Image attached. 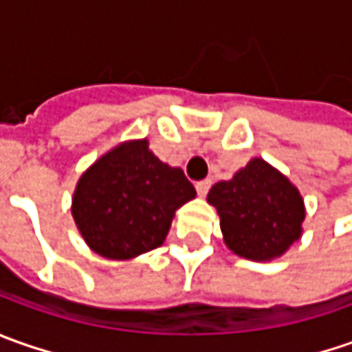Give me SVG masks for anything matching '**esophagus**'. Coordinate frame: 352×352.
Returning a JSON list of instances; mask_svg holds the SVG:
<instances>
[{
	"label": "esophagus",
	"instance_id": "esophagus-1",
	"mask_svg": "<svg viewBox=\"0 0 352 352\" xmlns=\"http://www.w3.org/2000/svg\"><path fill=\"white\" fill-rule=\"evenodd\" d=\"M210 188H211V180H201V182L196 184L197 194H199L201 197H204L206 194H208V192H210Z\"/></svg>",
	"mask_w": 352,
	"mask_h": 352
}]
</instances>
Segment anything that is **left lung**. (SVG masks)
<instances>
[{
  "mask_svg": "<svg viewBox=\"0 0 352 352\" xmlns=\"http://www.w3.org/2000/svg\"><path fill=\"white\" fill-rule=\"evenodd\" d=\"M208 201L219 213L225 245L249 261L282 256L302 236L305 210L298 188L263 158L217 182Z\"/></svg>",
  "mask_w": 352,
  "mask_h": 352,
  "instance_id": "obj_1",
  "label": "left lung"
}]
</instances>
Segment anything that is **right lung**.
I'll return each instance as SVG.
<instances>
[{"instance_id": "obj_1", "label": "right lung", "mask_w": 352, "mask_h": 352, "mask_svg": "<svg viewBox=\"0 0 352 352\" xmlns=\"http://www.w3.org/2000/svg\"><path fill=\"white\" fill-rule=\"evenodd\" d=\"M194 197L182 170L158 160L142 139L121 142L82 174L72 215L94 252L129 261L160 247L176 210Z\"/></svg>"}]
</instances>
